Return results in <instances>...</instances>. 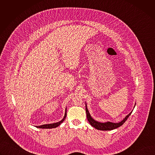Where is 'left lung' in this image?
<instances>
[{"label": "left lung", "mask_w": 155, "mask_h": 155, "mask_svg": "<svg viewBox=\"0 0 155 155\" xmlns=\"http://www.w3.org/2000/svg\"><path fill=\"white\" fill-rule=\"evenodd\" d=\"M136 104L135 105L134 107V108L136 106ZM86 105V116H87V121H89L90 124L94 127V128L98 129V130H113L115 129L116 128L119 127L120 126H122L124 123H125V121L127 120V119L129 118V117L130 116V115L132 114V111L120 122L119 123H113V122H110V121H107V122H104V123H101V122H99L95 120H94L92 117L91 116L89 111H88V109L87 107V105L86 103L85 104Z\"/></svg>", "instance_id": "8db88e82"}]
</instances>
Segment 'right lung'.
Masks as SVG:
<instances>
[{
  "instance_id": "1",
  "label": "right lung",
  "mask_w": 155,
  "mask_h": 155,
  "mask_svg": "<svg viewBox=\"0 0 155 155\" xmlns=\"http://www.w3.org/2000/svg\"><path fill=\"white\" fill-rule=\"evenodd\" d=\"M67 108H65V114H64V118L59 121V122L57 123H51V124H43L41 126H36V127L37 128H41V129H51V128H55L57 127L58 126H59L65 120V118H66V115H67Z\"/></svg>"
}]
</instances>
